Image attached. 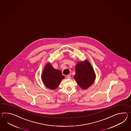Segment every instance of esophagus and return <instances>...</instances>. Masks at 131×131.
<instances>
[{
    "label": "esophagus",
    "instance_id": "obj_1",
    "mask_svg": "<svg viewBox=\"0 0 131 131\" xmlns=\"http://www.w3.org/2000/svg\"><path fill=\"white\" fill-rule=\"evenodd\" d=\"M67 78H68V79H70V78H71V75H70V74L68 75L67 76Z\"/></svg>",
    "mask_w": 131,
    "mask_h": 131
}]
</instances>
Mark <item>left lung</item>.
Wrapping results in <instances>:
<instances>
[{
    "label": "left lung",
    "mask_w": 131,
    "mask_h": 131,
    "mask_svg": "<svg viewBox=\"0 0 131 131\" xmlns=\"http://www.w3.org/2000/svg\"><path fill=\"white\" fill-rule=\"evenodd\" d=\"M75 70L76 74L74 78L80 88L86 89L91 86L96 76L92 67L88 61L78 62L75 67Z\"/></svg>",
    "instance_id": "obj_1"
}]
</instances>
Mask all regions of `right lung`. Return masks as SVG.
I'll return each mask as SVG.
<instances>
[{"label":"right lung","instance_id":"1","mask_svg":"<svg viewBox=\"0 0 131 131\" xmlns=\"http://www.w3.org/2000/svg\"><path fill=\"white\" fill-rule=\"evenodd\" d=\"M42 82L49 89L57 88L61 80L64 79L61 71L54 69L51 65H47L43 71L42 76Z\"/></svg>","mask_w":131,"mask_h":131}]
</instances>
